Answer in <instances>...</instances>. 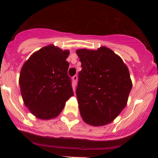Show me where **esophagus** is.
Instances as JSON below:
<instances>
[{
	"mask_svg": "<svg viewBox=\"0 0 158 158\" xmlns=\"http://www.w3.org/2000/svg\"><path fill=\"white\" fill-rule=\"evenodd\" d=\"M77 81H78V76H74L73 77H72V82H73L74 86H76V84H77Z\"/></svg>",
	"mask_w": 158,
	"mask_h": 158,
	"instance_id": "obj_1",
	"label": "esophagus"
}]
</instances>
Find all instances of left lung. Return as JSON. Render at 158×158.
<instances>
[{
  "mask_svg": "<svg viewBox=\"0 0 158 158\" xmlns=\"http://www.w3.org/2000/svg\"><path fill=\"white\" fill-rule=\"evenodd\" d=\"M76 53L82 64L76 88L81 116L89 125L108 124L127 105L132 87L128 69L109 48Z\"/></svg>",
  "mask_w": 158,
  "mask_h": 158,
  "instance_id": "obj_1",
  "label": "left lung"
}]
</instances>
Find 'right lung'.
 Returning <instances> with one entry per match:
<instances>
[{"label": "right lung", "instance_id": "obj_1", "mask_svg": "<svg viewBox=\"0 0 158 158\" xmlns=\"http://www.w3.org/2000/svg\"><path fill=\"white\" fill-rule=\"evenodd\" d=\"M69 50L48 45L25 62L19 75L21 94L25 106L35 116L52 119L60 113L65 102L73 96L68 75Z\"/></svg>", "mask_w": 158, "mask_h": 158}]
</instances>
